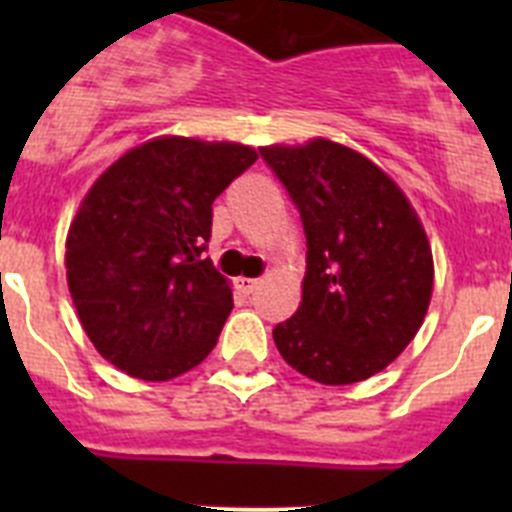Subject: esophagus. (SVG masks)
<instances>
[{
    "mask_svg": "<svg viewBox=\"0 0 512 512\" xmlns=\"http://www.w3.org/2000/svg\"><path fill=\"white\" fill-rule=\"evenodd\" d=\"M235 284H238V289H241L243 295H253L256 289H259V279H248V277H238L235 279Z\"/></svg>",
    "mask_w": 512,
    "mask_h": 512,
    "instance_id": "esophagus-1",
    "label": "esophagus"
}]
</instances>
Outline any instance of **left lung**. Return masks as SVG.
Returning a JSON list of instances; mask_svg holds the SVG:
<instances>
[{
  "label": "left lung",
  "mask_w": 512,
  "mask_h": 512,
  "mask_svg": "<svg viewBox=\"0 0 512 512\" xmlns=\"http://www.w3.org/2000/svg\"><path fill=\"white\" fill-rule=\"evenodd\" d=\"M307 238L302 302L274 328L292 369L354 384L387 369L425 320L433 253L418 212L390 174L328 138L261 146Z\"/></svg>",
  "instance_id": "obj_1"
}]
</instances>
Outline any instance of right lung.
<instances>
[{
    "mask_svg": "<svg viewBox=\"0 0 512 512\" xmlns=\"http://www.w3.org/2000/svg\"><path fill=\"white\" fill-rule=\"evenodd\" d=\"M259 153L230 140L161 135L122 153L81 200L66 235L76 315L120 372L169 382L207 359L233 310L202 259L212 202Z\"/></svg>",
    "mask_w": 512,
    "mask_h": 512,
    "instance_id": "right-lung-1",
    "label": "right lung"
}]
</instances>
